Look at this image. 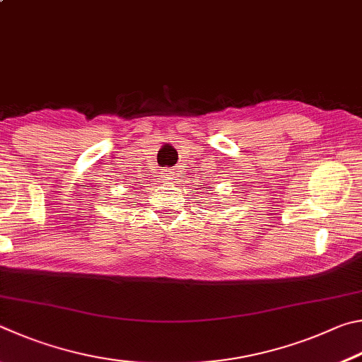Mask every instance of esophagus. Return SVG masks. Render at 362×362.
<instances>
[{
	"label": "esophagus",
	"instance_id": "obj_1",
	"mask_svg": "<svg viewBox=\"0 0 362 362\" xmlns=\"http://www.w3.org/2000/svg\"><path fill=\"white\" fill-rule=\"evenodd\" d=\"M165 177H167L168 181H171L175 177V175H173V171H171V173H165Z\"/></svg>",
	"mask_w": 362,
	"mask_h": 362
}]
</instances>
